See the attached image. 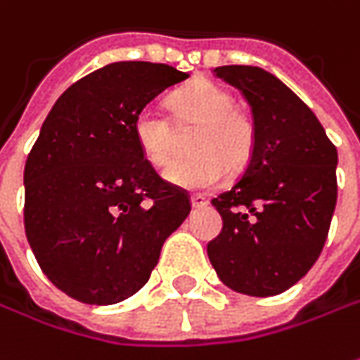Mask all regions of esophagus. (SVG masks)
Masks as SVG:
<instances>
[{
  "label": "esophagus",
  "instance_id": "esophagus-1",
  "mask_svg": "<svg viewBox=\"0 0 360 360\" xmlns=\"http://www.w3.org/2000/svg\"><path fill=\"white\" fill-rule=\"evenodd\" d=\"M207 203H209V201L205 199L203 195H191V205L195 209H201V207H205Z\"/></svg>",
  "mask_w": 360,
  "mask_h": 360
}]
</instances>
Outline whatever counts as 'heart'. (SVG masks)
<instances>
[{
	"label": "heart",
	"mask_w": 360,
	"mask_h": 360,
	"mask_svg": "<svg viewBox=\"0 0 360 360\" xmlns=\"http://www.w3.org/2000/svg\"><path fill=\"white\" fill-rule=\"evenodd\" d=\"M233 103L229 91L207 81L195 83L171 95V119L155 109L139 111L133 137L153 167L167 169L177 155L179 133L193 129L189 149L195 155L169 169L167 179L187 189H211L253 157V121Z\"/></svg>",
	"instance_id": "1"
}]
</instances>
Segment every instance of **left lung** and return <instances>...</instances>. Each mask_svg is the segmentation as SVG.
<instances>
[{
  "label": "left lung",
  "instance_id": "1",
  "mask_svg": "<svg viewBox=\"0 0 360 360\" xmlns=\"http://www.w3.org/2000/svg\"><path fill=\"white\" fill-rule=\"evenodd\" d=\"M213 73L251 105L255 151L233 189L211 201L223 229L207 253L233 291L279 295L303 279L327 241L337 147L315 113L265 69L223 65Z\"/></svg>",
  "mask_w": 360,
  "mask_h": 360
}]
</instances>
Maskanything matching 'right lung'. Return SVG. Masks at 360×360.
Instances as JSON below:
<instances>
[{
  "instance_id": "add662e5",
  "label": "right lung",
  "mask_w": 360,
  "mask_h": 360,
  "mask_svg": "<svg viewBox=\"0 0 360 360\" xmlns=\"http://www.w3.org/2000/svg\"><path fill=\"white\" fill-rule=\"evenodd\" d=\"M187 77L165 63H109L45 117L23 171V223L41 271L71 299L135 295L189 215V193L161 179L133 137L137 113Z\"/></svg>"
}]
</instances>
